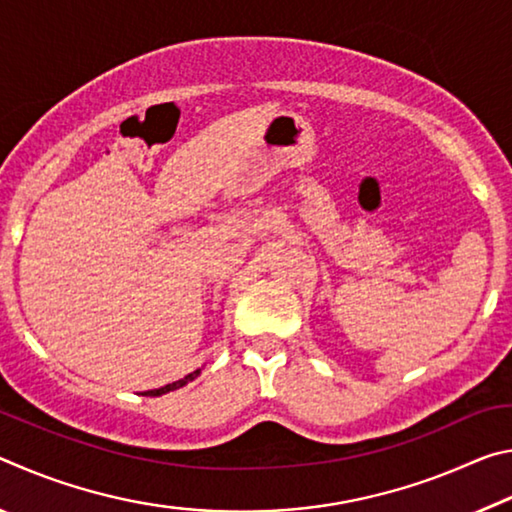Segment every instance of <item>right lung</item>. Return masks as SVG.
Returning <instances> with one entry per match:
<instances>
[{
    "instance_id": "right-lung-1",
    "label": "right lung",
    "mask_w": 512,
    "mask_h": 512,
    "mask_svg": "<svg viewBox=\"0 0 512 512\" xmlns=\"http://www.w3.org/2000/svg\"><path fill=\"white\" fill-rule=\"evenodd\" d=\"M198 375H201V368L194 370V372H189V375H185L183 379L171 381V384H167V386H162V388H153V391H144L142 395H146V397H160V395H164V393L178 391V388H183L185 384H189V381H194Z\"/></svg>"
}]
</instances>
